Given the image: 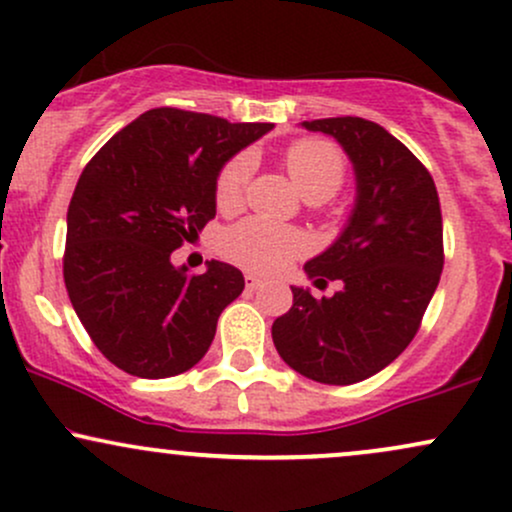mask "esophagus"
Instances as JSON below:
<instances>
[{
  "instance_id": "obj_1",
  "label": "esophagus",
  "mask_w": 512,
  "mask_h": 512,
  "mask_svg": "<svg viewBox=\"0 0 512 512\" xmlns=\"http://www.w3.org/2000/svg\"><path fill=\"white\" fill-rule=\"evenodd\" d=\"M260 284H262L260 276L252 274V272L245 274V289H248V291H255V289H260Z\"/></svg>"
}]
</instances>
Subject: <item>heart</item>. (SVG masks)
Returning <instances> with one entry per match:
<instances>
[{
  "label": "heart",
  "instance_id": "1",
  "mask_svg": "<svg viewBox=\"0 0 512 512\" xmlns=\"http://www.w3.org/2000/svg\"><path fill=\"white\" fill-rule=\"evenodd\" d=\"M293 185L308 202H325L342 187L344 158L339 149L320 139H301L284 156ZM252 173V158L240 154L221 168L216 180V204L221 211H236L245 199ZM308 250V238L298 228L248 219L228 228L221 238L226 260L257 274H279Z\"/></svg>",
  "mask_w": 512,
  "mask_h": 512
}]
</instances>
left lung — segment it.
<instances>
[{"label": "left lung", "instance_id": "8db88e82", "mask_svg": "<svg viewBox=\"0 0 512 512\" xmlns=\"http://www.w3.org/2000/svg\"><path fill=\"white\" fill-rule=\"evenodd\" d=\"M330 134L349 156L356 199L344 231L305 262L315 286L342 281L330 298L291 286L276 317L279 356L315 383L351 385L390 366L421 325L443 272V216L436 182L385 127L363 117L301 122Z\"/></svg>", "mask_w": 512, "mask_h": 512}]
</instances>
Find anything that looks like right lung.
<instances>
[{
    "label": "right lung",
    "instance_id": "right-lung-1",
    "mask_svg": "<svg viewBox=\"0 0 512 512\" xmlns=\"http://www.w3.org/2000/svg\"><path fill=\"white\" fill-rule=\"evenodd\" d=\"M272 122L146 110L88 161L67 211L64 284L101 354L137 378L202 361L228 303L245 289L233 264L190 276L170 262L216 216V180Z\"/></svg>",
    "mask_w": 512,
    "mask_h": 512
}]
</instances>
